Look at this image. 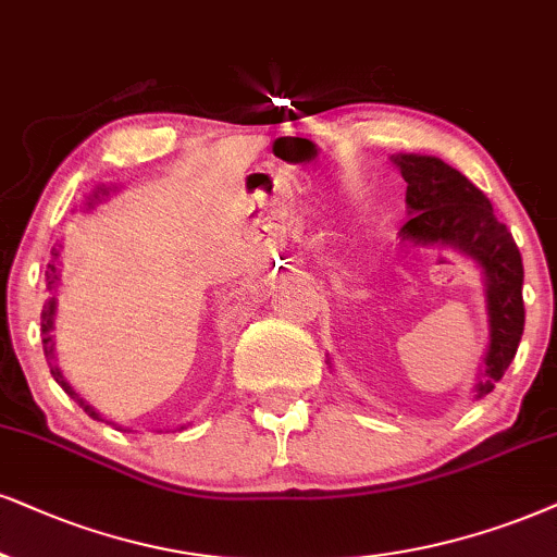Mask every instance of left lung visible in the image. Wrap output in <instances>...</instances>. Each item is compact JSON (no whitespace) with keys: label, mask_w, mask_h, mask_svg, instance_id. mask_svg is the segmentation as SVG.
<instances>
[{"label":"left lung","mask_w":557,"mask_h":557,"mask_svg":"<svg viewBox=\"0 0 557 557\" xmlns=\"http://www.w3.org/2000/svg\"><path fill=\"white\" fill-rule=\"evenodd\" d=\"M408 183L405 203L410 219L403 224L405 245H442L470 258L483 278L488 312V348L475 384V400L493 393L517 356L524 333V265L511 232L493 206L459 170L429 154H393ZM331 363V359H327Z\"/></svg>","instance_id":"left-lung-1"}]
</instances>
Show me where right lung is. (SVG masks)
<instances>
[{
  "label": "right lung",
  "mask_w": 557,
  "mask_h": 557,
  "mask_svg": "<svg viewBox=\"0 0 557 557\" xmlns=\"http://www.w3.org/2000/svg\"><path fill=\"white\" fill-rule=\"evenodd\" d=\"M113 190L115 188H108V185H98V188H95L92 194H89L85 206H87V209H92L95 203L106 201V198L111 196ZM59 284H61V245L53 247V250H51V263H48V268H46V289L51 292V297H48V301L44 305V312H40V335H44V354H46L48 367H51L53 380L61 384V389H64L69 397H74V400L79 403V408H85V413L89 418H95V421H106V418H102L98 410L92 408V405H89L87 400H82V397L74 393L72 384L66 382L64 372H61L59 363H57V343H53V325H57V289H59ZM106 423H113V421H106ZM119 429H123V425H119ZM181 429H185V425H181Z\"/></svg>",
  "instance_id": "1"
}]
</instances>
